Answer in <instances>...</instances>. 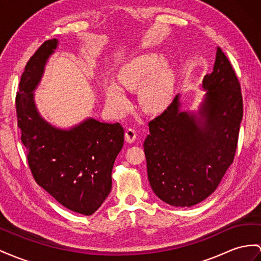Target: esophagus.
Returning <instances> with one entry per match:
<instances>
[{
    "label": "esophagus",
    "instance_id": "esophagus-1",
    "mask_svg": "<svg viewBox=\"0 0 261 261\" xmlns=\"http://www.w3.org/2000/svg\"><path fill=\"white\" fill-rule=\"evenodd\" d=\"M136 138H137V131L135 129H126L125 133H124V139L126 142L132 143L136 141Z\"/></svg>",
    "mask_w": 261,
    "mask_h": 261
}]
</instances>
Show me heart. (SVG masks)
<instances>
[{
    "instance_id": "heart-1",
    "label": "heart",
    "mask_w": 261,
    "mask_h": 261,
    "mask_svg": "<svg viewBox=\"0 0 261 261\" xmlns=\"http://www.w3.org/2000/svg\"><path fill=\"white\" fill-rule=\"evenodd\" d=\"M162 64V59L154 54L140 56L119 73V83L126 89H136L144 84ZM173 83V72L166 67H162L140 91V101L143 108L149 111L163 108L172 96ZM106 100L110 108L118 113H123L129 108L124 91L116 84L106 87Z\"/></svg>"
}]
</instances>
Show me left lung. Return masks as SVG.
<instances>
[{"instance_id": "obj_1", "label": "left lung", "mask_w": 261, "mask_h": 261, "mask_svg": "<svg viewBox=\"0 0 261 261\" xmlns=\"http://www.w3.org/2000/svg\"><path fill=\"white\" fill-rule=\"evenodd\" d=\"M197 113L182 111L179 95L149 122L144 153L151 189L163 202L190 207L208 197L235 158L243 97L236 72L217 47Z\"/></svg>"}]
</instances>
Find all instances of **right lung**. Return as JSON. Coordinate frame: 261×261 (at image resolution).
<instances>
[{"label": "right lung", "instance_id": "1", "mask_svg": "<svg viewBox=\"0 0 261 261\" xmlns=\"http://www.w3.org/2000/svg\"><path fill=\"white\" fill-rule=\"evenodd\" d=\"M57 45L56 38L44 42L25 66L15 100L17 125L36 183L66 208L91 215L111 191V172L124 131L120 123L92 118L63 130L41 117L33 91Z\"/></svg>", "mask_w": 261, "mask_h": 261}]
</instances>
